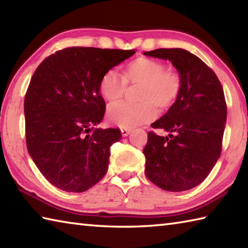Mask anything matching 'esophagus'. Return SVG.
I'll return each instance as SVG.
<instances>
[{"instance_id": "34e87169", "label": "esophagus", "mask_w": 248, "mask_h": 248, "mask_svg": "<svg viewBox=\"0 0 248 248\" xmlns=\"http://www.w3.org/2000/svg\"><path fill=\"white\" fill-rule=\"evenodd\" d=\"M121 132H122V135L125 137V136H127V135H128L130 132H132V128L123 127V128H121Z\"/></svg>"}]
</instances>
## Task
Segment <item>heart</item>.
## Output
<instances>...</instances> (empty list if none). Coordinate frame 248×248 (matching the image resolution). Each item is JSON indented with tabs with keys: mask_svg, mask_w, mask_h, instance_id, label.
Instances as JSON below:
<instances>
[{
	"mask_svg": "<svg viewBox=\"0 0 248 248\" xmlns=\"http://www.w3.org/2000/svg\"><path fill=\"white\" fill-rule=\"evenodd\" d=\"M127 84L138 85L136 98L139 102H120L108 111L112 123L127 128L150 122L157 111L164 113L171 109L182 91V78L176 69L166 68L160 60L137 57L126 64L123 77L113 70L104 73L99 93L107 101L116 102L125 95Z\"/></svg>",
	"mask_w": 248,
	"mask_h": 248,
	"instance_id": "heart-1",
	"label": "heart"
}]
</instances>
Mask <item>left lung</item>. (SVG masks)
Masks as SVG:
<instances>
[{
    "label": "left lung",
    "instance_id": "obj_1",
    "mask_svg": "<svg viewBox=\"0 0 248 248\" xmlns=\"http://www.w3.org/2000/svg\"><path fill=\"white\" fill-rule=\"evenodd\" d=\"M144 55L170 60L182 78L180 97L151 126L168 136L148 133L142 153L147 178L171 192L203 182L220 156L227 120L222 85L198 56L181 48H157Z\"/></svg>",
    "mask_w": 248,
    "mask_h": 248
}]
</instances>
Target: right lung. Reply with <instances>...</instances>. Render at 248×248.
<instances>
[{"instance_id":"obj_1","label":"right lung","mask_w":248,"mask_h":248,"mask_svg":"<svg viewBox=\"0 0 248 248\" xmlns=\"http://www.w3.org/2000/svg\"><path fill=\"white\" fill-rule=\"evenodd\" d=\"M135 49L67 47L42 62L25 97L28 152L46 179L67 192H84L106 175L120 128H95L104 119V73Z\"/></svg>"}]
</instances>
